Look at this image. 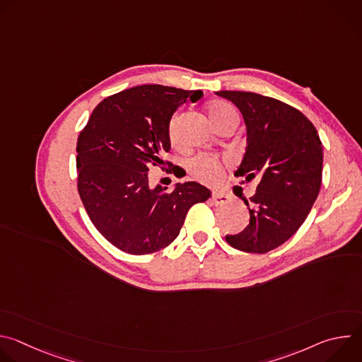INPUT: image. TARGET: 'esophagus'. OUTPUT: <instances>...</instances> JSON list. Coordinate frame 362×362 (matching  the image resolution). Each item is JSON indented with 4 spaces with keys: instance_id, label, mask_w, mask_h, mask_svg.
Masks as SVG:
<instances>
[{
    "instance_id": "esophagus-1",
    "label": "esophagus",
    "mask_w": 362,
    "mask_h": 362,
    "mask_svg": "<svg viewBox=\"0 0 362 362\" xmlns=\"http://www.w3.org/2000/svg\"><path fill=\"white\" fill-rule=\"evenodd\" d=\"M211 200L214 202V204L216 206H222V204H226L229 203V196L225 194V193H219V192H215L211 197Z\"/></svg>"
}]
</instances>
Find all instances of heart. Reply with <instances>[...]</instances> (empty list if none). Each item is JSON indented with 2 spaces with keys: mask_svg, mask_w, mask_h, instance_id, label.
Returning <instances> with one entry per match:
<instances>
[{
  "mask_svg": "<svg viewBox=\"0 0 362 362\" xmlns=\"http://www.w3.org/2000/svg\"><path fill=\"white\" fill-rule=\"evenodd\" d=\"M211 119L216 129L228 123H238L239 117L236 110L225 101H216L209 109ZM179 127H180V113H173L168 122V136L172 143L179 140ZM187 169L190 175L204 185H218L223 176V162L212 154L200 153L193 156L187 162Z\"/></svg>",
  "mask_w": 362,
  "mask_h": 362,
  "instance_id": "b5f03b06",
  "label": "heart"
}]
</instances>
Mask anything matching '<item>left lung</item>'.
<instances>
[{"mask_svg":"<svg viewBox=\"0 0 362 362\" xmlns=\"http://www.w3.org/2000/svg\"><path fill=\"white\" fill-rule=\"evenodd\" d=\"M239 107L247 146L236 176L259 177L256 193L243 202L249 225L226 235L235 249L265 253L286 242L305 222L322 182V143L315 126L298 109L252 91L216 93Z\"/></svg>","mask_w":362,"mask_h":362,"instance_id":"obj_1","label":"left lung"}]
</instances>
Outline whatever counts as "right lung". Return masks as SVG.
Wrapping results in <instances>:
<instances>
[{"mask_svg": "<svg viewBox=\"0 0 362 362\" xmlns=\"http://www.w3.org/2000/svg\"><path fill=\"white\" fill-rule=\"evenodd\" d=\"M200 90L144 84L100 101L77 139V189L86 212L112 245L146 255L170 245L190 206L211 197L196 182L175 190L150 189L148 169L175 175L163 159L170 150L168 122L186 98ZM170 170L168 171L167 169Z\"/></svg>", "mask_w": 362, "mask_h": 362, "instance_id": "right-lung-1", "label": "right lung"}]
</instances>
